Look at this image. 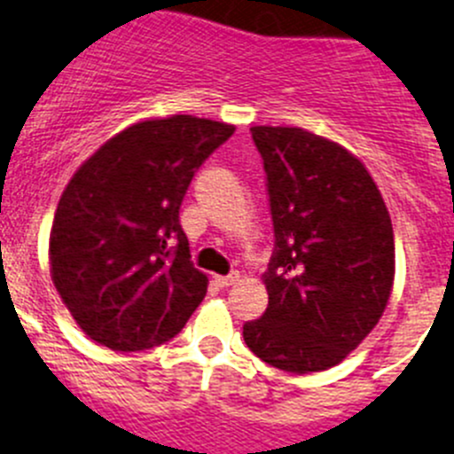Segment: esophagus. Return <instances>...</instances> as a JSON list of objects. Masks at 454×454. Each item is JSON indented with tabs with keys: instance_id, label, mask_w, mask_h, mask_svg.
<instances>
[{
	"instance_id": "obj_1",
	"label": "esophagus",
	"mask_w": 454,
	"mask_h": 454,
	"mask_svg": "<svg viewBox=\"0 0 454 454\" xmlns=\"http://www.w3.org/2000/svg\"><path fill=\"white\" fill-rule=\"evenodd\" d=\"M239 279V273L237 270H232L231 275H215V282H217L219 286H232Z\"/></svg>"
}]
</instances>
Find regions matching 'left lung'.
Returning a JSON list of instances; mask_svg holds the SVG:
<instances>
[{"instance_id":"1","label":"left lung","mask_w":454,"mask_h":454,"mask_svg":"<svg viewBox=\"0 0 454 454\" xmlns=\"http://www.w3.org/2000/svg\"><path fill=\"white\" fill-rule=\"evenodd\" d=\"M264 160L275 251L269 307L244 325L248 349L278 370L323 372L365 340L394 285V232L365 165L300 127H251Z\"/></svg>"}]
</instances>
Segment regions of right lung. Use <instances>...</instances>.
Segmentation results:
<instances>
[{"label":"right lung","instance_id":"1","mask_svg":"<svg viewBox=\"0 0 454 454\" xmlns=\"http://www.w3.org/2000/svg\"><path fill=\"white\" fill-rule=\"evenodd\" d=\"M235 127L176 114L127 127L62 192L51 278L91 340L114 351L163 345L188 323L207 278L190 262L179 207L194 172Z\"/></svg>","mask_w":454,"mask_h":454}]
</instances>
